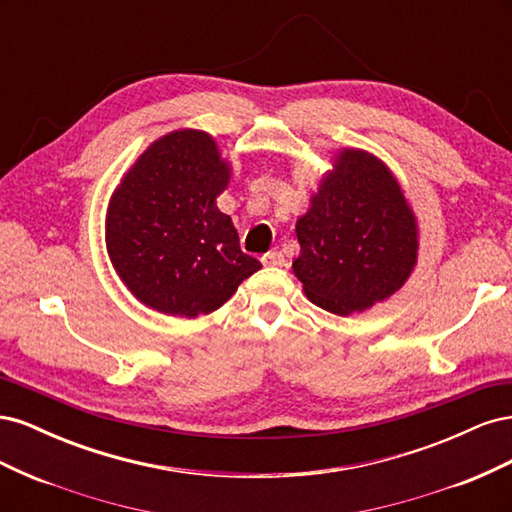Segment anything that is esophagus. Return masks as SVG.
I'll use <instances>...</instances> for the list:
<instances>
[{"instance_id":"obj_1","label":"esophagus","mask_w":512,"mask_h":512,"mask_svg":"<svg viewBox=\"0 0 512 512\" xmlns=\"http://www.w3.org/2000/svg\"><path fill=\"white\" fill-rule=\"evenodd\" d=\"M262 262H265L267 267H284L286 265V258L282 252H269L262 256Z\"/></svg>"}]
</instances>
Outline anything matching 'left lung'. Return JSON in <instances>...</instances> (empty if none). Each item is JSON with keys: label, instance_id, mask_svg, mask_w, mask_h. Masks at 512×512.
Wrapping results in <instances>:
<instances>
[{"label": "left lung", "instance_id": "left-lung-1", "mask_svg": "<svg viewBox=\"0 0 512 512\" xmlns=\"http://www.w3.org/2000/svg\"><path fill=\"white\" fill-rule=\"evenodd\" d=\"M297 220L292 273L305 297L337 316L365 312L408 282L418 222L404 190L374 153L339 149Z\"/></svg>", "mask_w": 512, "mask_h": 512}]
</instances>
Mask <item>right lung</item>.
Segmentation results:
<instances>
[{
  "label": "right lung",
  "instance_id": "add662e5",
  "mask_svg": "<svg viewBox=\"0 0 512 512\" xmlns=\"http://www.w3.org/2000/svg\"><path fill=\"white\" fill-rule=\"evenodd\" d=\"M232 166L209 132L181 128L153 141L123 173L106 209V252L134 297L166 316L220 309L262 269L241 252L218 209Z\"/></svg>",
  "mask_w": 512,
  "mask_h": 512
}]
</instances>
